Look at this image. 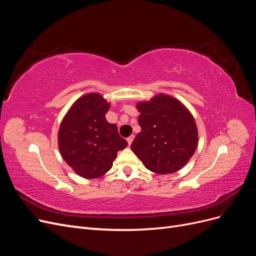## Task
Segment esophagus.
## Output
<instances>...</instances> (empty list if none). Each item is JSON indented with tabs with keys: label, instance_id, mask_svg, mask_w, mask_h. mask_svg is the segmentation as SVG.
I'll list each match as a JSON object with an SVG mask.
<instances>
[{
	"label": "esophagus",
	"instance_id": "34e87169",
	"mask_svg": "<svg viewBox=\"0 0 256 256\" xmlns=\"http://www.w3.org/2000/svg\"><path fill=\"white\" fill-rule=\"evenodd\" d=\"M134 138V136H130L129 138H127V142H128V144H129V145H131V143H132Z\"/></svg>",
	"mask_w": 256,
	"mask_h": 256
}]
</instances>
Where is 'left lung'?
Returning <instances> with one entry per match:
<instances>
[{
  "mask_svg": "<svg viewBox=\"0 0 256 256\" xmlns=\"http://www.w3.org/2000/svg\"><path fill=\"white\" fill-rule=\"evenodd\" d=\"M136 108L141 132L134 138L131 150L152 172L171 174L178 171L198 146L193 116L177 99L162 94Z\"/></svg>",
  "mask_w": 256,
  "mask_h": 256,
  "instance_id": "8db88e82",
  "label": "left lung"
}]
</instances>
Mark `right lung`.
<instances>
[{"label":"right lung","mask_w":256,"mask_h":256,"mask_svg":"<svg viewBox=\"0 0 256 256\" xmlns=\"http://www.w3.org/2000/svg\"><path fill=\"white\" fill-rule=\"evenodd\" d=\"M110 104L99 94H88L76 100L65 115L58 131L62 157L84 178L106 174L118 150L128 145L118 134V126L104 115Z\"/></svg>","instance_id":"1"}]
</instances>
